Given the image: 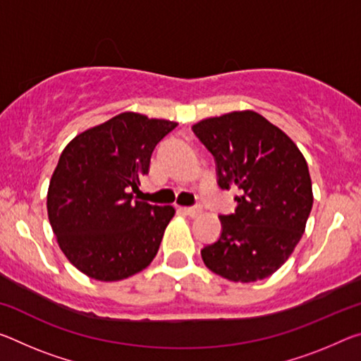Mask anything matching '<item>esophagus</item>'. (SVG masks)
<instances>
[{
	"mask_svg": "<svg viewBox=\"0 0 361 361\" xmlns=\"http://www.w3.org/2000/svg\"><path fill=\"white\" fill-rule=\"evenodd\" d=\"M180 210L183 212V214H186L190 216H197L199 214H201V207H199V205H196V207H180Z\"/></svg>",
	"mask_w": 361,
	"mask_h": 361,
	"instance_id": "obj_1",
	"label": "esophagus"
}]
</instances>
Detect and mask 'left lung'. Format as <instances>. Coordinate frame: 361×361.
Masks as SVG:
<instances>
[{
  "mask_svg": "<svg viewBox=\"0 0 361 361\" xmlns=\"http://www.w3.org/2000/svg\"><path fill=\"white\" fill-rule=\"evenodd\" d=\"M192 131L215 159L219 186L239 191L233 214L220 215V238L201 250L205 267L234 283L270 276L300 241L313 205L304 156L254 111L205 118Z\"/></svg>",
  "mask_w": 361,
  "mask_h": 361,
  "instance_id": "1",
  "label": "left lung"
}]
</instances>
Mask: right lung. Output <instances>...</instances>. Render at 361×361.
I'll return each mask as SVG.
<instances>
[{"instance_id": "1", "label": "right lung", "mask_w": 361, "mask_h": 361, "mask_svg": "<svg viewBox=\"0 0 361 361\" xmlns=\"http://www.w3.org/2000/svg\"><path fill=\"white\" fill-rule=\"evenodd\" d=\"M176 125L123 112L62 151L49 181L48 216L61 250L87 276L120 281L156 257L175 209L136 201L130 191Z\"/></svg>"}]
</instances>
